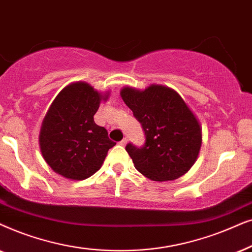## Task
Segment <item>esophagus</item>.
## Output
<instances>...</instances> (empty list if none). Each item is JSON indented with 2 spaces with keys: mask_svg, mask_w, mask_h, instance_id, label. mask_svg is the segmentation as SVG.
<instances>
[{
  "mask_svg": "<svg viewBox=\"0 0 252 252\" xmlns=\"http://www.w3.org/2000/svg\"><path fill=\"white\" fill-rule=\"evenodd\" d=\"M126 142H128V139H126V138H123L122 140H121V142H120L119 144H120V145L124 146V145H126Z\"/></svg>",
  "mask_w": 252,
  "mask_h": 252,
  "instance_id": "obj_1",
  "label": "esophagus"
}]
</instances>
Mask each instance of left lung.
<instances>
[{"instance_id":"left-lung-1","label":"left lung","mask_w":252,"mask_h":252,"mask_svg":"<svg viewBox=\"0 0 252 252\" xmlns=\"http://www.w3.org/2000/svg\"><path fill=\"white\" fill-rule=\"evenodd\" d=\"M121 96L145 132L142 147L131 143L126 146L136 169L159 182L184 175L198 157L202 129L179 93L151 85L144 91L124 87Z\"/></svg>"}]
</instances>
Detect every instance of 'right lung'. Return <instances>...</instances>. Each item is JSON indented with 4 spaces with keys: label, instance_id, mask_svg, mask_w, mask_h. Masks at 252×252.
Returning a JSON list of instances; mask_svg holds the SVG:
<instances>
[{
    "label": "right lung",
    "instance_id": "obj_1",
    "mask_svg": "<svg viewBox=\"0 0 252 252\" xmlns=\"http://www.w3.org/2000/svg\"><path fill=\"white\" fill-rule=\"evenodd\" d=\"M107 96L90 84L78 82L65 86L54 100L39 136L43 159L54 172L78 181L100 169L108 150L116 144L93 119Z\"/></svg>",
    "mask_w": 252,
    "mask_h": 252
}]
</instances>
